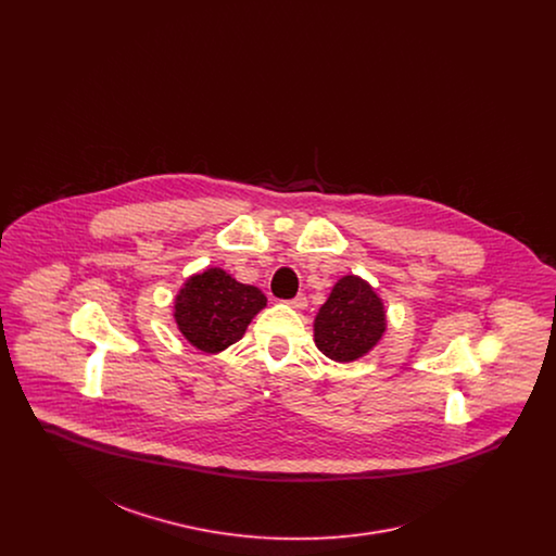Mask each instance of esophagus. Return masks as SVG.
Instances as JSON below:
<instances>
[{"mask_svg": "<svg viewBox=\"0 0 556 556\" xmlns=\"http://www.w3.org/2000/svg\"><path fill=\"white\" fill-rule=\"evenodd\" d=\"M288 304H290L291 308H298V311H300V308H304V306L308 304V300H306V295H304V293H298V295H293V298H291Z\"/></svg>", "mask_w": 556, "mask_h": 556, "instance_id": "obj_1", "label": "esophagus"}]
</instances>
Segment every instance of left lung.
Segmentation results:
<instances>
[{"label": "left lung", "mask_w": 556, "mask_h": 556, "mask_svg": "<svg viewBox=\"0 0 556 556\" xmlns=\"http://www.w3.org/2000/svg\"><path fill=\"white\" fill-rule=\"evenodd\" d=\"M386 331V313L363 279L348 275L331 290L315 318V342L331 361L350 363L367 354Z\"/></svg>", "instance_id": "8db88e82"}]
</instances>
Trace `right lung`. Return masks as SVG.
Wrapping results in <instances>:
<instances>
[{"instance_id":"1","label":"right lung","mask_w":556,"mask_h":556,"mask_svg":"<svg viewBox=\"0 0 556 556\" xmlns=\"http://www.w3.org/2000/svg\"><path fill=\"white\" fill-rule=\"evenodd\" d=\"M266 298L254 286L238 283L220 268L193 275L177 295L175 318L181 333L202 352L236 344Z\"/></svg>"}]
</instances>
